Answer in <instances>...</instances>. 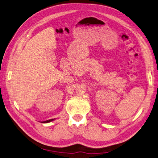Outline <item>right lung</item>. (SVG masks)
<instances>
[{"label":"right lung","instance_id":"add662e5","mask_svg":"<svg viewBox=\"0 0 158 158\" xmlns=\"http://www.w3.org/2000/svg\"><path fill=\"white\" fill-rule=\"evenodd\" d=\"M52 120H54L53 118H52V119H49V120H47V121H43L42 123H48V122H51V121H52Z\"/></svg>","mask_w":158,"mask_h":158}]
</instances>
